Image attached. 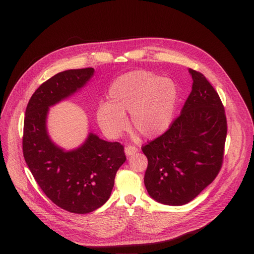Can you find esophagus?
Masks as SVG:
<instances>
[{
	"instance_id": "obj_1",
	"label": "esophagus",
	"mask_w": 254,
	"mask_h": 254,
	"mask_svg": "<svg viewBox=\"0 0 254 254\" xmlns=\"http://www.w3.org/2000/svg\"><path fill=\"white\" fill-rule=\"evenodd\" d=\"M138 151V148L136 147V146H134V145H127V147L125 148V152H126V154L127 155H132L134 153H136Z\"/></svg>"
}]
</instances>
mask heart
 Here are the masks:
<instances>
[{"instance_id":"1","label":"heart","mask_w":254,"mask_h":254,"mask_svg":"<svg viewBox=\"0 0 254 254\" xmlns=\"http://www.w3.org/2000/svg\"><path fill=\"white\" fill-rule=\"evenodd\" d=\"M177 102V89L171 79L136 70L119 76L111 84L107 104L97 110V120L107 136L117 138L129 126L144 138H154L168 128Z\"/></svg>"}]
</instances>
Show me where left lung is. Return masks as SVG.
I'll list each match as a JSON object with an SVG mask.
<instances>
[{
	"label": "left lung",
	"mask_w": 254,
	"mask_h": 254,
	"mask_svg": "<svg viewBox=\"0 0 254 254\" xmlns=\"http://www.w3.org/2000/svg\"><path fill=\"white\" fill-rule=\"evenodd\" d=\"M193 83L168 130L142 146L148 159L144 183L156 202L188 204L221 169L228 125L224 107L207 78L190 69Z\"/></svg>",
	"instance_id": "1"
}]
</instances>
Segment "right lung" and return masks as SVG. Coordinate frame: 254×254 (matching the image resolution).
<instances>
[{"mask_svg":"<svg viewBox=\"0 0 254 254\" xmlns=\"http://www.w3.org/2000/svg\"><path fill=\"white\" fill-rule=\"evenodd\" d=\"M92 68L61 72L40 85L25 110L22 151L40 189L60 208L86 214L110 197L116 172L125 162V147L90 132L84 144L64 151L49 139V107L70 97L93 75Z\"/></svg>","mask_w":254,"mask_h":254,"instance_id":"add662e5","label":"right lung"}]
</instances>
